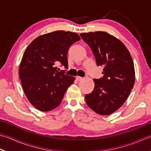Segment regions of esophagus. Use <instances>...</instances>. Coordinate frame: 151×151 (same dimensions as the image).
Returning <instances> with one entry per match:
<instances>
[{
  "label": "esophagus",
  "mask_w": 151,
  "mask_h": 151,
  "mask_svg": "<svg viewBox=\"0 0 151 151\" xmlns=\"http://www.w3.org/2000/svg\"><path fill=\"white\" fill-rule=\"evenodd\" d=\"M76 79L78 81H81L82 79H83V78H81V77H80V76H77L76 77Z\"/></svg>",
  "instance_id": "34e87169"
}]
</instances>
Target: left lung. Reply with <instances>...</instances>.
I'll list each match as a JSON object with an SVG mask.
<instances>
[{
  "label": "left lung",
  "mask_w": 151,
  "mask_h": 151,
  "mask_svg": "<svg viewBox=\"0 0 151 151\" xmlns=\"http://www.w3.org/2000/svg\"><path fill=\"white\" fill-rule=\"evenodd\" d=\"M80 36L93 51L96 65L104 67L103 76L94 79L95 87L85 95V101L99 114H110L122 106L134 85L132 58L126 46L108 33L96 31Z\"/></svg>",
  "instance_id": "obj_1"
}]
</instances>
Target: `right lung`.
<instances>
[{
    "instance_id": "obj_1",
    "label": "right lung",
    "mask_w": 151,
    "mask_h": 151,
    "mask_svg": "<svg viewBox=\"0 0 151 151\" xmlns=\"http://www.w3.org/2000/svg\"><path fill=\"white\" fill-rule=\"evenodd\" d=\"M80 40L78 34L56 31L37 37L25 49L19 74L24 91L33 106L50 111L61 103L74 77L58 71L56 64L67 69V54L71 45Z\"/></svg>"
}]
</instances>
